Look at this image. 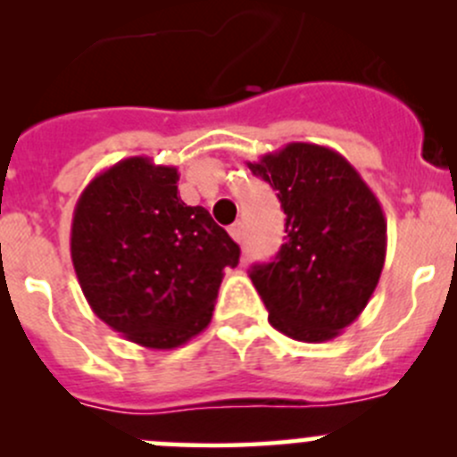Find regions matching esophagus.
<instances>
[{"label": "esophagus", "instance_id": "34e87169", "mask_svg": "<svg viewBox=\"0 0 457 457\" xmlns=\"http://www.w3.org/2000/svg\"><path fill=\"white\" fill-rule=\"evenodd\" d=\"M228 232H229V237L234 238V241H237V243H241V238H243V225L238 223V220H237V223H232V225H229V228H228Z\"/></svg>", "mask_w": 457, "mask_h": 457}]
</instances>
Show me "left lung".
<instances>
[{
    "label": "left lung",
    "mask_w": 457,
    "mask_h": 457,
    "mask_svg": "<svg viewBox=\"0 0 457 457\" xmlns=\"http://www.w3.org/2000/svg\"><path fill=\"white\" fill-rule=\"evenodd\" d=\"M278 192L285 243L250 278L270 322L303 343H325L352 325L370 303L386 254L380 201L340 152L287 143L247 163Z\"/></svg>",
    "instance_id": "obj_1"
}]
</instances>
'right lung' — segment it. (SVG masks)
I'll return each mask as SVG.
<instances>
[{"label": "right lung", "instance_id": "1", "mask_svg": "<svg viewBox=\"0 0 457 457\" xmlns=\"http://www.w3.org/2000/svg\"><path fill=\"white\" fill-rule=\"evenodd\" d=\"M179 170L130 156L96 174L75 205L71 256L87 305L147 349H174L212 320L237 243L179 196Z\"/></svg>", "mask_w": 457, "mask_h": 457}]
</instances>
